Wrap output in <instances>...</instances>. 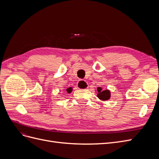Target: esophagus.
Masks as SVG:
<instances>
[{
  "label": "esophagus",
  "mask_w": 159,
  "mask_h": 159,
  "mask_svg": "<svg viewBox=\"0 0 159 159\" xmlns=\"http://www.w3.org/2000/svg\"><path fill=\"white\" fill-rule=\"evenodd\" d=\"M88 85L87 82L84 80H80L78 82V84H77V88L80 89H85L86 88H88Z\"/></svg>",
  "instance_id": "esophagus-1"
}]
</instances>
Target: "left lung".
<instances>
[{
	"mask_svg": "<svg viewBox=\"0 0 159 159\" xmlns=\"http://www.w3.org/2000/svg\"><path fill=\"white\" fill-rule=\"evenodd\" d=\"M98 91V98L102 101H107L111 98V92L108 89L103 90V89L100 87H98L97 89Z\"/></svg>",
	"mask_w": 159,
	"mask_h": 159,
	"instance_id": "left-lung-1",
	"label": "left lung"
}]
</instances>
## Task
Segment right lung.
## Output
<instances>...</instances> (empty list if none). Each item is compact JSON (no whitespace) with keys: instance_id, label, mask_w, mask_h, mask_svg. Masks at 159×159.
Segmentation results:
<instances>
[{"instance_id":"obj_1","label":"right lung","mask_w":159,"mask_h":159,"mask_svg":"<svg viewBox=\"0 0 159 159\" xmlns=\"http://www.w3.org/2000/svg\"><path fill=\"white\" fill-rule=\"evenodd\" d=\"M66 91H67V92H68V93H71V91H72V88H71V87L68 88V89H66Z\"/></svg>"}]
</instances>
